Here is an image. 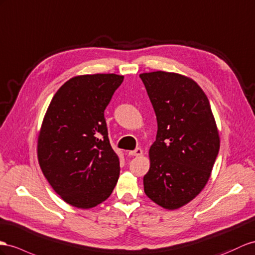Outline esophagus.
I'll return each instance as SVG.
<instances>
[{
  "label": "esophagus",
  "mask_w": 255,
  "mask_h": 255,
  "mask_svg": "<svg viewBox=\"0 0 255 255\" xmlns=\"http://www.w3.org/2000/svg\"><path fill=\"white\" fill-rule=\"evenodd\" d=\"M142 154H143V151L141 148H135L134 151L129 152V155H131V156H141Z\"/></svg>",
  "instance_id": "1"
}]
</instances>
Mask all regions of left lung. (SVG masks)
<instances>
[{
  "label": "left lung",
  "instance_id": "8db88e82",
  "mask_svg": "<svg viewBox=\"0 0 255 255\" xmlns=\"http://www.w3.org/2000/svg\"><path fill=\"white\" fill-rule=\"evenodd\" d=\"M140 77L157 120L144 192L155 204L175 210L206 186L220 149L219 130L206 94L191 77L165 71Z\"/></svg>",
  "mask_w": 255,
  "mask_h": 255
}]
</instances>
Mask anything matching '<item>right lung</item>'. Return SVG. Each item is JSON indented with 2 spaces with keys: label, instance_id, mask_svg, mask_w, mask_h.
I'll use <instances>...</instances> for the list:
<instances>
[{
  "label": "right lung",
  "instance_id": "1",
  "mask_svg": "<svg viewBox=\"0 0 255 255\" xmlns=\"http://www.w3.org/2000/svg\"><path fill=\"white\" fill-rule=\"evenodd\" d=\"M123 81V75L113 73L72 77L45 113L38 164L53 190L71 206H98L119 180L120 159L110 144L104 110Z\"/></svg>",
  "mask_w": 255,
  "mask_h": 255
}]
</instances>
